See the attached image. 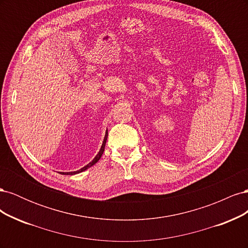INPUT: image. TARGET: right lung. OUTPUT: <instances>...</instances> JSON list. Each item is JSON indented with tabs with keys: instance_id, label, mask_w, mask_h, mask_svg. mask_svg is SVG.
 <instances>
[{
	"instance_id": "add662e5",
	"label": "right lung",
	"mask_w": 248,
	"mask_h": 248,
	"mask_svg": "<svg viewBox=\"0 0 248 248\" xmlns=\"http://www.w3.org/2000/svg\"><path fill=\"white\" fill-rule=\"evenodd\" d=\"M107 139H108V131H107V133H106V137H104V140H103V142H102V146H101V149H100V151H99V153L97 154L96 156H95V158L90 162L89 164H87L86 167H84L82 169H80L79 170H77V171H70V172H63L62 175H74V174H78V172H80V171H84V170H86L87 169H89V168H91L93 164H95L97 161H98L99 159H100V157L102 156V154H103V151H104V147H106V142H107Z\"/></svg>"
}]
</instances>
